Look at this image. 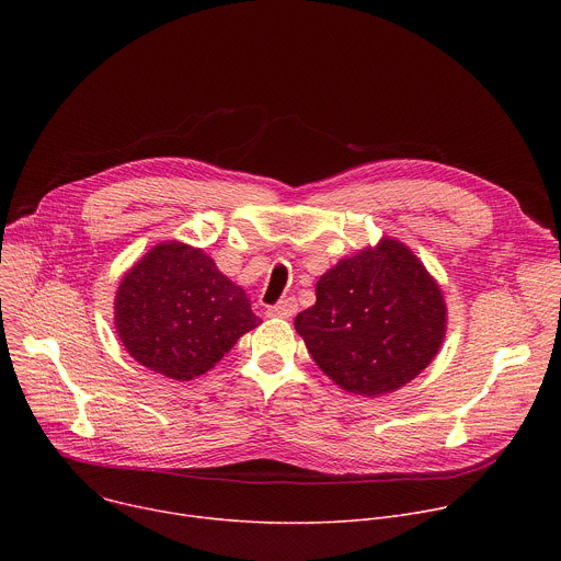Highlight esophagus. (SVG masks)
Segmentation results:
<instances>
[{
  "label": "esophagus",
  "instance_id": "34e87169",
  "mask_svg": "<svg viewBox=\"0 0 561 561\" xmlns=\"http://www.w3.org/2000/svg\"><path fill=\"white\" fill-rule=\"evenodd\" d=\"M295 312H297V301H295L293 297H286V299H282V301H277L275 306L268 308V314H271V317H284V319H288V317H293Z\"/></svg>",
  "mask_w": 561,
  "mask_h": 561
}]
</instances>
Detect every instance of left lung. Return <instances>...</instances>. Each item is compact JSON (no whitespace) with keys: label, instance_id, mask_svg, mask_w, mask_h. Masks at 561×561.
<instances>
[{"label":"left lung","instance_id":"left-lung-1","mask_svg":"<svg viewBox=\"0 0 561 561\" xmlns=\"http://www.w3.org/2000/svg\"><path fill=\"white\" fill-rule=\"evenodd\" d=\"M314 295L295 317V331L346 392L377 397L402 388L442 348V288L397 239L381 237L375 249L337 262L317 279Z\"/></svg>","mask_w":561,"mask_h":561}]
</instances>
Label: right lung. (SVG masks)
<instances>
[{
    "label": "right lung",
    "mask_w": 561,
    "mask_h": 561,
    "mask_svg": "<svg viewBox=\"0 0 561 561\" xmlns=\"http://www.w3.org/2000/svg\"><path fill=\"white\" fill-rule=\"evenodd\" d=\"M260 324L244 288L175 239L148 251L115 295V327L130 357L178 381L210 370Z\"/></svg>",
    "instance_id": "add662e5"
}]
</instances>
